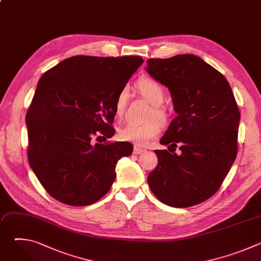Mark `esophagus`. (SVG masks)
Returning <instances> with one entry per match:
<instances>
[{"instance_id": "1", "label": "esophagus", "mask_w": 261, "mask_h": 261, "mask_svg": "<svg viewBox=\"0 0 261 261\" xmlns=\"http://www.w3.org/2000/svg\"><path fill=\"white\" fill-rule=\"evenodd\" d=\"M144 152H145L144 148H141V147H139V146H137V145H135L134 148H133V153H134L135 155H139V154H142V153H144Z\"/></svg>"}]
</instances>
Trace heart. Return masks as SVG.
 <instances>
[{"label": "heart", "mask_w": 261, "mask_h": 261, "mask_svg": "<svg viewBox=\"0 0 261 261\" xmlns=\"http://www.w3.org/2000/svg\"><path fill=\"white\" fill-rule=\"evenodd\" d=\"M136 89L139 94L152 104L150 118H155L161 124L167 120V115L162 104L165 100L164 88L153 79H141L136 84ZM127 102V91L121 90L115 100V114L121 118L124 114ZM160 132V125L156 121H151L145 124H127L119 130V138L123 141H130L136 144H144L148 140L157 136Z\"/></svg>", "instance_id": "1"}]
</instances>
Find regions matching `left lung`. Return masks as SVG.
<instances>
[{
    "label": "left lung",
    "instance_id": "1",
    "mask_svg": "<svg viewBox=\"0 0 261 261\" xmlns=\"http://www.w3.org/2000/svg\"><path fill=\"white\" fill-rule=\"evenodd\" d=\"M146 72L167 87L177 114L160 143L180 155L156 150L158 164L147 182L173 207L205 201L220 188L238 154L241 119L227 80L194 55L148 59Z\"/></svg>",
    "mask_w": 261,
    "mask_h": 261
}]
</instances>
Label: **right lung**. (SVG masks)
<instances>
[{"mask_svg":"<svg viewBox=\"0 0 261 261\" xmlns=\"http://www.w3.org/2000/svg\"><path fill=\"white\" fill-rule=\"evenodd\" d=\"M142 63L139 56H75L39 80L25 117L28 159L55 199L84 206L110 190L118 161L132 154L133 145L91 140L115 135L116 97Z\"/></svg>","mask_w":261,"mask_h":261,"instance_id":"1","label":"right lung"}]
</instances>
